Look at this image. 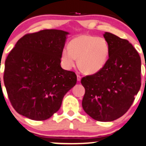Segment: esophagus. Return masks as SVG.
<instances>
[{
	"label": "esophagus",
	"instance_id": "obj_1",
	"mask_svg": "<svg viewBox=\"0 0 146 146\" xmlns=\"http://www.w3.org/2000/svg\"><path fill=\"white\" fill-rule=\"evenodd\" d=\"M77 76V81H79H79H81V79H82V76H81L80 75H77V76Z\"/></svg>",
	"mask_w": 146,
	"mask_h": 146
}]
</instances>
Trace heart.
<instances>
[{
    "instance_id": "b5f03b06",
    "label": "heart",
    "mask_w": 146,
    "mask_h": 146,
    "mask_svg": "<svg viewBox=\"0 0 146 146\" xmlns=\"http://www.w3.org/2000/svg\"><path fill=\"white\" fill-rule=\"evenodd\" d=\"M64 48L61 60L67 70L73 68L77 59L78 67L83 72L92 74L105 66L110 53V46L106 38L96 36L82 34L69 43Z\"/></svg>"
}]
</instances>
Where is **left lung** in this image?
<instances>
[{"label":"left lung","instance_id":"obj_1","mask_svg":"<svg viewBox=\"0 0 146 146\" xmlns=\"http://www.w3.org/2000/svg\"><path fill=\"white\" fill-rule=\"evenodd\" d=\"M110 46L109 58L104 67L81 80L85 88L84 110L99 121L121 117L133 104L141 85L139 54L126 39L106 32Z\"/></svg>","mask_w":146,"mask_h":146}]
</instances>
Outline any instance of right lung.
<instances>
[{
	"instance_id": "obj_1",
	"label": "right lung",
	"mask_w": 146,
	"mask_h": 146,
	"mask_svg": "<svg viewBox=\"0 0 146 146\" xmlns=\"http://www.w3.org/2000/svg\"><path fill=\"white\" fill-rule=\"evenodd\" d=\"M67 34L57 29L25 34L7 55L4 84L12 106L20 115L37 121L48 119L76 84V74L60 66Z\"/></svg>"
}]
</instances>
